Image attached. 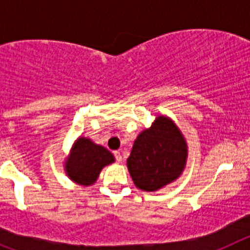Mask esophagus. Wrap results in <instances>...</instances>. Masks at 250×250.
Segmentation results:
<instances>
[{"label":"esophagus","instance_id":"esophagus-1","mask_svg":"<svg viewBox=\"0 0 250 250\" xmlns=\"http://www.w3.org/2000/svg\"><path fill=\"white\" fill-rule=\"evenodd\" d=\"M114 155H115V159H116V161H118V163H121V161H123V156H121L120 151H115Z\"/></svg>","mask_w":250,"mask_h":250}]
</instances>
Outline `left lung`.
<instances>
[{
	"instance_id": "1",
	"label": "left lung",
	"mask_w": 250,
	"mask_h": 250,
	"mask_svg": "<svg viewBox=\"0 0 250 250\" xmlns=\"http://www.w3.org/2000/svg\"><path fill=\"white\" fill-rule=\"evenodd\" d=\"M187 158L188 145L182 131L171 119L158 116L134 141L127 169L139 189L155 191L182 175Z\"/></svg>"
}]
</instances>
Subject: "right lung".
<instances>
[{"label": "right lung", "mask_w": 250, "mask_h": 250, "mask_svg": "<svg viewBox=\"0 0 250 250\" xmlns=\"http://www.w3.org/2000/svg\"><path fill=\"white\" fill-rule=\"evenodd\" d=\"M114 161V155L109 150L90 139L79 138L66 159L65 171L72 182L87 187L96 182L104 167Z\"/></svg>", "instance_id": "right-lung-1"}]
</instances>
